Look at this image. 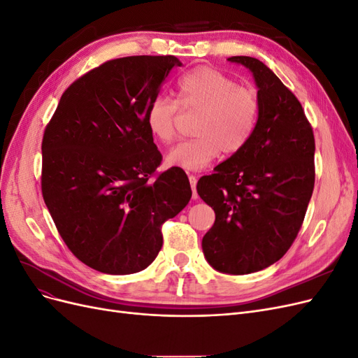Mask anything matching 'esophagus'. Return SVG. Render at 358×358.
I'll return each mask as SVG.
<instances>
[{"mask_svg": "<svg viewBox=\"0 0 358 358\" xmlns=\"http://www.w3.org/2000/svg\"><path fill=\"white\" fill-rule=\"evenodd\" d=\"M188 179H189L191 189H192V199L197 200V199H199V194H197V178L194 176V175H189Z\"/></svg>", "mask_w": 358, "mask_h": 358, "instance_id": "esophagus-1", "label": "esophagus"}]
</instances>
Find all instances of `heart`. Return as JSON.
Here are the masks:
<instances>
[{"instance_id": "obj_1", "label": "heart", "mask_w": 358, "mask_h": 358, "mask_svg": "<svg viewBox=\"0 0 358 358\" xmlns=\"http://www.w3.org/2000/svg\"><path fill=\"white\" fill-rule=\"evenodd\" d=\"M179 104L183 110L197 112L194 134L180 142L166 157L169 166L201 170L222 152L234 155L251 140L259 117L258 94L230 76L210 67H200L182 76L178 82ZM179 104L169 95H157L146 112L150 134L161 143L175 137Z\"/></svg>"}]
</instances>
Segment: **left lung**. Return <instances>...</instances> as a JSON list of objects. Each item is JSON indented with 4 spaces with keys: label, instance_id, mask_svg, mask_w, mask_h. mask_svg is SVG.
Wrapping results in <instances>:
<instances>
[{
    "label": "left lung",
    "instance_id": "8db88e82",
    "mask_svg": "<svg viewBox=\"0 0 358 358\" xmlns=\"http://www.w3.org/2000/svg\"><path fill=\"white\" fill-rule=\"evenodd\" d=\"M229 61L252 73L262 110L248 145L197 183L215 210L201 248L218 272L248 275L276 263L297 237L315 183V138L300 101L272 70L251 57Z\"/></svg>",
    "mask_w": 358,
    "mask_h": 358
}]
</instances>
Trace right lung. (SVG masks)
<instances>
[{
    "instance_id": "add662e5",
    "label": "right lung",
    "mask_w": 358,
    "mask_h": 358,
    "mask_svg": "<svg viewBox=\"0 0 358 358\" xmlns=\"http://www.w3.org/2000/svg\"><path fill=\"white\" fill-rule=\"evenodd\" d=\"M180 66L173 55L107 61L69 86L45 129L43 199L70 251L101 273L146 268L162 246L161 225L192 196L185 171L153 177L162 157L146 124Z\"/></svg>"
}]
</instances>
